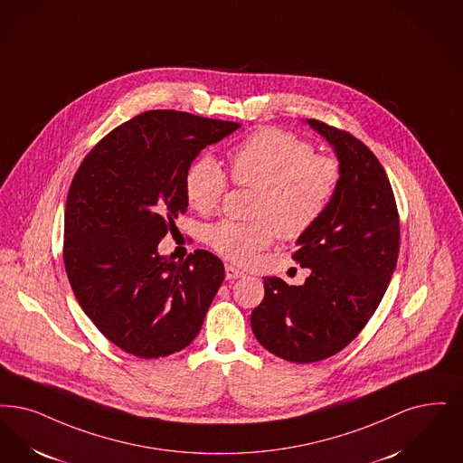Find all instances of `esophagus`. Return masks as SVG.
I'll use <instances>...</instances> for the list:
<instances>
[{
    "label": "esophagus",
    "mask_w": 463,
    "mask_h": 463,
    "mask_svg": "<svg viewBox=\"0 0 463 463\" xmlns=\"http://www.w3.org/2000/svg\"><path fill=\"white\" fill-rule=\"evenodd\" d=\"M244 276V272H241L240 269H236L234 265H225V278L229 280L232 279H240Z\"/></svg>",
    "instance_id": "1"
}]
</instances>
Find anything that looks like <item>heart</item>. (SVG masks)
Here are the masks:
<instances>
[{
	"label": "heart",
	"instance_id": "heart-1",
	"mask_svg": "<svg viewBox=\"0 0 463 463\" xmlns=\"http://www.w3.org/2000/svg\"><path fill=\"white\" fill-rule=\"evenodd\" d=\"M236 184L253 187L251 222L221 221L204 229L203 238L219 255L250 263L267 248L276 232L295 240L310 231L324 215L341 181V166L288 130L265 128L253 132L229 153ZM185 198L191 208L208 213L221 203L227 177L208 155L185 172Z\"/></svg>",
	"mask_w": 463,
	"mask_h": 463
}]
</instances>
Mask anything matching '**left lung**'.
Instances as JSON below:
<instances>
[{"label": "left lung", "mask_w": 463, "mask_h": 463, "mask_svg": "<svg viewBox=\"0 0 463 463\" xmlns=\"http://www.w3.org/2000/svg\"><path fill=\"white\" fill-rule=\"evenodd\" d=\"M341 166L335 194L293 259L310 269L303 286L265 278L251 312L260 345L295 364H312L348 346L377 310L400 251L394 194L375 155L345 130L308 118Z\"/></svg>", "instance_id": "8db88e82"}]
</instances>
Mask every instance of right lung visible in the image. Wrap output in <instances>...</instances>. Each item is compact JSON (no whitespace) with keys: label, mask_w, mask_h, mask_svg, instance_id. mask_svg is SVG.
Returning a JSON list of instances; mask_svg holds the SVG:
<instances>
[{"label":"right lung","mask_w":463,"mask_h":463,"mask_svg":"<svg viewBox=\"0 0 463 463\" xmlns=\"http://www.w3.org/2000/svg\"><path fill=\"white\" fill-rule=\"evenodd\" d=\"M241 124L149 110L103 137L69 189L63 261L75 298L120 350L160 358L198 335L223 263L196 250L184 261L158 242L187 210L185 172Z\"/></svg>","instance_id":"1"}]
</instances>
